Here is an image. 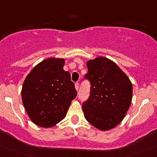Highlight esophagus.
I'll return each mask as SVG.
<instances>
[{"mask_svg":"<svg viewBox=\"0 0 157 157\" xmlns=\"http://www.w3.org/2000/svg\"><path fill=\"white\" fill-rule=\"evenodd\" d=\"M75 89L77 91H78V89H79V84L78 82H76L75 84Z\"/></svg>","mask_w":157,"mask_h":157,"instance_id":"obj_1","label":"esophagus"}]
</instances>
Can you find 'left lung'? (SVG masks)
<instances>
[{
	"label": "left lung",
	"instance_id": "left-lung-1",
	"mask_svg": "<svg viewBox=\"0 0 157 157\" xmlns=\"http://www.w3.org/2000/svg\"><path fill=\"white\" fill-rule=\"evenodd\" d=\"M85 78L90 82L89 99L82 104L86 120L100 130H109L122 122L131 105L132 86L115 62L104 57L87 62Z\"/></svg>",
	"mask_w": 157,
	"mask_h": 157
}]
</instances>
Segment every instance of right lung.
<instances>
[{
  "label": "right lung",
  "mask_w": 157,
  "mask_h": 157,
  "mask_svg": "<svg viewBox=\"0 0 157 157\" xmlns=\"http://www.w3.org/2000/svg\"><path fill=\"white\" fill-rule=\"evenodd\" d=\"M64 65L65 59L49 58L33 68L24 82L22 102L37 126L49 128L62 121L77 95Z\"/></svg>",
  "instance_id": "add662e5"
}]
</instances>
